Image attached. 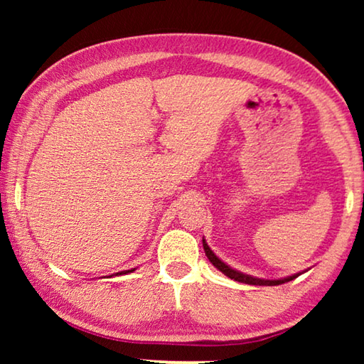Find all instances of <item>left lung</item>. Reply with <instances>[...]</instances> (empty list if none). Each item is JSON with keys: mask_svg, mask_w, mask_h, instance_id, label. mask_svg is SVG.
I'll list each match as a JSON object with an SVG mask.
<instances>
[{"mask_svg": "<svg viewBox=\"0 0 364 364\" xmlns=\"http://www.w3.org/2000/svg\"><path fill=\"white\" fill-rule=\"evenodd\" d=\"M202 244H204V250H205V255L208 260H210V263L213 264L215 268H218L221 273L226 274L228 278H231L234 281H239V282H245V284H254V286H278V284H284V282H289L297 278L299 274H294V276H289V278H284V279H274V281H264V279H258V278H252V276L249 274H244V273H239V271L232 269L228 267L226 263H223L220 260V258L213 254V252L210 250V247H208L205 239H202Z\"/></svg>", "mask_w": 364, "mask_h": 364, "instance_id": "left-lung-1", "label": "left lung"}]
</instances>
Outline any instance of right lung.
I'll return each instance as SVG.
<instances>
[{"label": "right lung", "instance_id": "right-lung-1", "mask_svg": "<svg viewBox=\"0 0 364 364\" xmlns=\"http://www.w3.org/2000/svg\"><path fill=\"white\" fill-rule=\"evenodd\" d=\"M128 271H134V268L133 269H128ZM128 271H120V274H125V273H128ZM117 274H119V273H117Z\"/></svg>", "mask_w": 364, "mask_h": 364}]
</instances>
